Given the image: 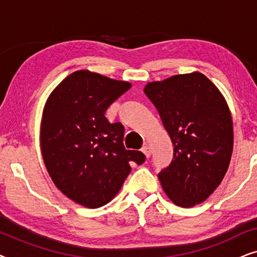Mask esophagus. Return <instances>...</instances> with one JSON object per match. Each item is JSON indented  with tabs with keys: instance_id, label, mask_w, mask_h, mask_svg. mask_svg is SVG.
Returning <instances> with one entry per match:
<instances>
[{
	"instance_id": "34e87169",
	"label": "esophagus",
	"mask_w": 257,
	"mask_h": 257,
	"mask_svg": "<svg viewBox=\"0 0 257 257\" xmlns=\"http://www.w3.org/2000/svg\"><path fill=\"white\" fill-rule=\"evenodd\" d=\"M142 152L145 154L146 158H150V156H151V147L149 145H145L142 149Z\"/></svg>"
}]
</instances>
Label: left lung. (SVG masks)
<instances>
[{"mask_svg": "<svg viewBox=\"0 0 257 257\" xmlns=\"http://www.w3.org/2000/svg\"><path fill=\"white\" fill-rule=\"evenodd\" d=\"M144 92L173 144V159L158 174L177 206L201 203L221 184L233 152V120L219 89L200 72L151 82Z\"/></svg>", "mask_w": 257, "mask_h": 257, "instance_id": "8db88e82", "label": "left lung"}]
</instances>
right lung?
Here are the masks:
<instances>
[{"instance_id": "right-lung-1", "label": "right lung", "mask_w": 257, "mask_h": 257, "mask_svg": "<svg viewBox=\"0 0 257 257\" xmlns=\"http://www.w3.org/2000/svg\"><path fill=\"white\" fill-rule=\"evenodd\" d=\"M131 84L79 70L58 84L45 103L41 151L48 173L63 194L87 208L106 205L131 172L140 151L126 150L124 126L105 118Z\"/></svg>"}]
</instances>
